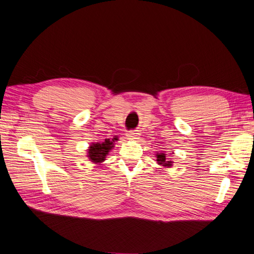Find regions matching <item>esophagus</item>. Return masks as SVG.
I'll return each instance as SVG.
<instances>
[{
	"mask_svg": "<svg viewBox=\"0 0 254 254\" xmlns=\"http://www.w3.org/2000/svg\"><path fill=\"white\" fill-rule=\"evenodd\" d=\"M126 136H127V139L128 140H135L137 136H139V133H137L136 131H128L127 133H126Z\"/></svg>",
	"mask_w": 254,
	"mask_h": 254,
	"instance_id": "esophagus-1",
	"label": "esophagus"
}]
</instances>
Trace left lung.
Segmentation results:
<instances>
[{"label":"left lung","mask_w":254,"mask_h":254,"mask_svg":"<svg viewBox=\"0 0 254 254\" xmlns=\"http://www.w3.org/2000/svg\"><path fill=\"white\" fill-rule=\"evenodd\" d=\"M157 161L159 165H162L164 167H170L173 165L172 161H168L166 159L165 153H157Z\"/></svg>","instance_id":"left-lung-1"}]
</instances>
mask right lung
Wrapping results in <instances>:
<instances>
[{"instance_id":"add662e5","label":"right lung","mask_w":254,"mask_h":254,"mask_svg":"<svg viewBox=\"0 0 254 254\" xmlns=\"http://www.w3.org/2000/svg\"><path fill=\"white\" fill-rule=\"evenodd\" d=\"M114 140L117 141V137H114ZM114 140L111 141L110 139H106L103 143H92L88 149V158L96 164L102 163L112 149Z\"/></svg>"}]
</instances>
